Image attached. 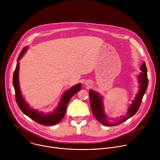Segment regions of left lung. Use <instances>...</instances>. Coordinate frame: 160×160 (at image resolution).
I'll use <instances>...</instances> for the list:
<instances>
[{"label": "left lung", "mask_w": 160, "mask_h": 160, "mask_svg": "<svg viewBox=\"0 0 160 160\" xmlns=\"http://www.w3.org/2000/svg\"><path fill=\"white\" fill-rule=\"evenodd\" d=\"M141 73L138 75V82L140 84L139 92L135 96V98L132 101V103L129 106L127 109V112L125 117L120 118L117 122H110L108 118L106 113L104 110V106L102 103V98L99 93L96 92L93 90H90L89 91V98L91 109L94 117L102 124L106 126H116L128 118L133 116L138 111L139 106L142 102L143 96L146 92V90L148 86V78L147 74V68L146 63L144 62L142 65L141 66Z\"/></svg>", "instance_id": "obj_1"}]
</instances>
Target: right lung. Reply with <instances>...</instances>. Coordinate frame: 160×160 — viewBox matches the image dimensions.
<instances>
[{
  "instance_id": "right-lung-1",
  "label": "right lung",
  "mask_w": 160,
  "mask_h": 160,
  "mask_svg": "<svg viewBox=\"0 0 160 160\" xmlns=\"http://www.w3.org/2000/svg\"><path fill=\"white\" fill-rule=\"evenodd\" d=\"M27 48V47L24 48L20 52L18 58V62L13 74L12 83L15 90V98L16 102L22 112L35 122L43 125H54L59 123L64 118L66 110V106L68 102H69L70 99L80 90L82 84H77L70 89L65 91L62 99H61V101L59 103V105L52 112L45 113L42 112H38V111L32 109L26 102L23 97H22L19 84V60L25 53Z\"/></svg>"
}]
</instances>
